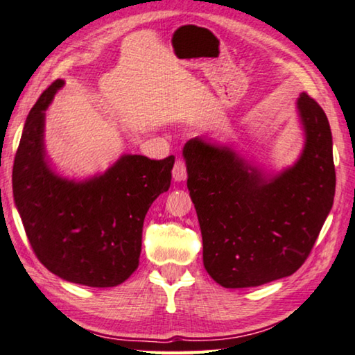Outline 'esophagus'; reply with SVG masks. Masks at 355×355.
Masks as SVG:
<instances>
[{
	"label": "esophagus",
	"mask_w": 355,
	"mask_h": 355,
	"mask_svg": "<svg viewBox=\"0 0 355 355\" xmlns=\"http://www.w3.org/2000/svg\"><path fill=\"white\" fill-rule=\"evenodd\" d=\"M172 177L175 182H183L187 178V164H184L183 159H177L175 164L172 168Z\"/></svg>",
	"instance_id": "34e87169"
}]
</instances>
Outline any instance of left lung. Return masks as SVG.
<instances>
[{"label":"left lung","mask_w":355,"mask_h":355,"mask_svg":"<svg viewBox=\"0 0 355 355\" xmlns=\"http://www.w3.org/2000/svg\"><path fill=\"white\" fill-rule=\"evenodd\" d=\"M297 110L305 145L299 159L277 175L263 173L227 145L202 137L184 144L204 267L223 288H254L297 272L334 205L329 120L306 93L297 99Z\"/></svg>","instance_id":"left-lung-1"}]
</instances>
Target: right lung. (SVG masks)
<instances>
[{"label":"right lung","mask_w":355,"mask_h":355,"mask_svg":"<svg viewBox=\"0 0 355 355\" xmlns=\"http://www.w3.org/2000/svg\"><path fill=\"white\" fill-rule=\"evenodd\" d=\"M63 85L53 82L26 118L14 161V202L44 267L69 283L114 288L139 267L145 215L171 187L175 157L123 155L87 180L58 175L46 153L44 128Z\"/></svg>","instance_id":"obj_1"}]
</instances>
